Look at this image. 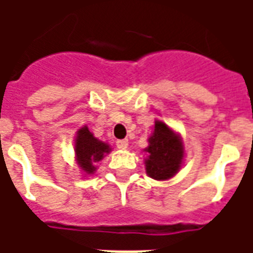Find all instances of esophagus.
<instances>
[{
  "label": "esophagus",
  "instance_id": "obj_1",
  "mask_svg": "<svg viewBox=\"0 0 253 253\" xmlns=\"http://www.w3.org/2000/svg\"><path fill=\"white\" fill-rule=\"evenodd\" d=\"M128 146V141L127 139H119V141H116V148L121 149V150H125Z\"/></svg>",
  "mask_w": 253,
  "mask_h": 253
}]
</instances>
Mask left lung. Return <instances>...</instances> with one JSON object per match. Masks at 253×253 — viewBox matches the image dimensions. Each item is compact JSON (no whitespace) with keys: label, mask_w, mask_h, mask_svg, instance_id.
I'll use <instances>...</instances> for the list:
<instances>
[{"label":"left lung","mask_w":253,"mask_h":253,"mask_svg":"<svg viewBox=\"0 0 253 253\" xmlns=\"http://www.w3.org/2000/svg\"><path fill=\"white\" fill-rule=\"evenodd\" d=\"M145 152L148 153V159L145 160L146 173L156 180L173 177L180 169L184 157L180 137L161 121L156 122Z\"/></svg>","instance_id":"1"}]
</instances>
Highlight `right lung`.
<instances>
[{
    "label": "right lung",
    "mask_w": 253,
    "mask_h": 253,
    "mask_svg": "<svg viewBox=\"0 0 253 253\" xmlns=\"http://www.w3.org/2000/svg\"><path fill=\"white\" fill-rule=\"evenodd\" d=\"M110 150L111 148L108 146V143L94 138L86 126H84L77 131L76 145H74L76 159L80 168L86 175L93 173L96 170V164L100 160H103L105 154L110 153Z\"/></svg>",
    "instance_id": "1"
}]
</instances>
